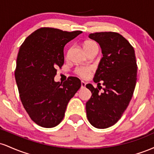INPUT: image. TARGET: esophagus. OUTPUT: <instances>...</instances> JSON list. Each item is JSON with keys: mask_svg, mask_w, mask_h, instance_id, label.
Listing matches in <instances>:
<instances>
[{"mask_svg": "<svg viewBox=\"0 0 154 154\" xmlns=\"http://www.w3.org/2000/svg\"><path fill=\"white\" fill-rule=\"evenodd\" d=\"M85 85H86V82H84V81H82V82H81V88H85Z\"/></svg>", "mask_w": 154, "mask_h": 154, "instance_id": "obj_1", "label": "esophagus"}]
</instances>
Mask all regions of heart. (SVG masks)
<instances>
[{
	"mask_svg": "<svg viewBox=\"0 0 154 154\" xmlns=\"http://www.w3.org/2000/svg\"><path fill=\"white\" fill-rule=\"evenodd\" d=\"M83 48H84L86 53L88 52L89 51H91L92 49L98 48V45L93 40H87V41L85 42L84 44H83ZM75 72L77 75L80 76V77H86L89 75L90 69L85 66H79L78 68L76 69Z\"/></svg>",
	"mask_w": 154,
	"mask_h": 154,
	"instance_id": "1",
	"label": "heart"
}]
</instances>
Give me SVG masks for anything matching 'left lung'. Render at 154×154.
Wrapping results in <instances>:
<instances>
[{
    "mask_svg": "<svg viewBox=\"0 0 154 154\" xmlns=\"http://www.w3.org/2000/svg\"><path fill=\"white\" fill-rule=\"evenodd\" d=\"M89 38L99 43L103 54L93 81L86 87L92 96L86 103L90 123L98 129L108 128L118 122L128 108L137 80V63L133 47L122 35L113 32H95ZM105 86L100 93V81Z\"/></svg>",
    "mask_w": 154,
    "mask_h": 154,
    "instance_id": "left-lung-1",
    "label": "left lung"
}]
</instances>
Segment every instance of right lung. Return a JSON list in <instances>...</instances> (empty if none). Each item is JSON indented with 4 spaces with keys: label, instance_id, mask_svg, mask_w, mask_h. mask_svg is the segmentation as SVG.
<instances>
[{
    "label": "right lung",
    "instance_id": "1",
    "mask_svg": "<svg viewBox=\"0 0 154 154\" xmlns=\"http://www.w3.org/2000/svg\"><path fill=\"white\" fill-rule=\"evenodd\" d=\"M82 31L67 32L42 27L27 37L19 48L15 79L23 106L39 126L51 128L62 121L67 104L81 87L70 77L55 82L56 69L64 62L65 45Z\"/></svg>",
    "mask_w": 154,
    "mask_h": 154
}]
</instances>
